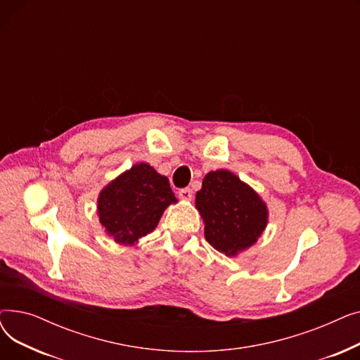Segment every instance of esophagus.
<instances>
[{"instance_id": "obj_1", "label": "esophagus", "mask_w": 360, "mask_h": 360, "mask_svg": "<svg viewBox=\"0 0 360 360\" xmlns=\"http://www.w3.org/2000/svg\"><path fill=\"white\" fill-rule=\"evenodd\" d=\"M179 198L185 201L193 200V190H190V188H184V190L179 191Z\"/></svg>"}]
</instances>
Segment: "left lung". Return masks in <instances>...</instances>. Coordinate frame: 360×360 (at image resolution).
I'll return each instance as SVG.
<instances>
[{"label": "left lung", "instance_id": "8db88e82", "mask_svg": "<svg viewBox=\"0 0 360 360\" xmlns=\"http://www.w3.org/2000/svg\"><path fill=\"white\" fill-rule=\"evenodd\" d=\"M195 207L205 224L207 242L228 257L252 247L269 221L266 202L248 184L226 169L204 176Z\"/></svg>", "mask_w": 360, "mask_h": 360}]
</instances>
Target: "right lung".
<instances>
[{
  "label": "right lung",
  "mask_w": 360,
  "mask_h": 360,
  "mask_svg": "<svg viewBox=\"0 0 360 360\" xmlns=\"http://www.w3.org/2000/svg\"><path fill=\"white\" fill-rule=\"evenodd\" d=\"M176 201L166 176L148 163H137L101 191L99 221L117 243L134 245L155 231L166 207Z\"/></svg>",
  "instance_id": "add662e5"
}]
</instances>
